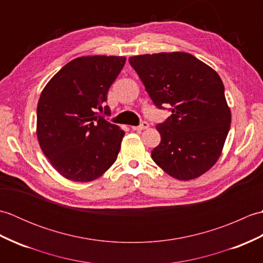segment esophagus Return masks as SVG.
<instances>
[{"instance_id": "34e87169", "label": "esophagus", "mask_w": 263, "mask_h": 263, "mask_svg": "<svg viewBox=\"0 0 263 263\" xmlns=\"http://www.w3.org/2000/svg\"><path fill=\"white\" fill-rule=\"evenodd\" d=\"M148 126H149V124L147 122H142L139 126H131V128L133 131H142V130H146V128H148Z\"/></svg>"}]
</instances>
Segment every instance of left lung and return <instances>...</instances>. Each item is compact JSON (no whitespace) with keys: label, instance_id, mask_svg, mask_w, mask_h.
<instances>
[{"label":"left lung","instance_id":"obj_1","mask_svg":"<svg viewBox=\"0 0 263 263\" xmlns=\"http://www.w3.org/2000/svg\"><path fill=\"white\" fill-rule=\"evenodd\" d=\"M128 61L154 104L172 106V115L156 126L161 141L152 152L153 160L180 181L204 174L219 159L231 127L220 77L185 52L136 55Z\"/></svg>","mask_w":263,"mask_h":263}]
</instances>
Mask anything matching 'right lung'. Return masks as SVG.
Listing matches in <instances>:
<instances>
[{
    "instance_id": "1",
    "label": "right lung",
    "mask_w": 263,
    "mask_h": 263,
    "mask_svg": "<svg viewBox=\"0 0 263 263\" xmlns=\"http://www.w3.org/2000/svg\"><path fill=\"white\" fill-rule=\"evenodd\" d=\"M125 57H81L65 64L43 89L37 139L63 177L90 182L115 163L124 131L98 114L109 113L107 92Z\"/></svg>"
}]
</instances>
